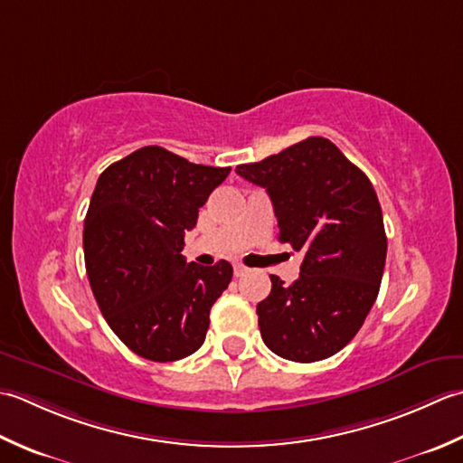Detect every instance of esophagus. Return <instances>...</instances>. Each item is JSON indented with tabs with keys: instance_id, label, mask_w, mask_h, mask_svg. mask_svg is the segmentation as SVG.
<instances>
[{
	"instance_id": "esophagus-1",
	"label": "esophagus",
	"mask_w": 463,
	"mask_h": 463,
	"mask_svg": "<svg viewBox=\"0 0 463 463\" xmlns=\"http://www.w3.org/2000/svg\"><path fill=\"white\" fill-rule=\"evenodd\" d=\"M250 269L245 268V266H241V263H238V266H233V276L235 278H241V276H245V273H248Z\"/></svg>"
}]
</instances>
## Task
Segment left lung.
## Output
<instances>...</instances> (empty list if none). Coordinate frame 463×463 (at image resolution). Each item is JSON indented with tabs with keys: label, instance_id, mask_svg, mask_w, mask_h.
<instances>
[{
	"label": "left lung",
	"instance_id": "obj_1",
	"mask_svg": "<svg viewBox=\"0 0 463 463\" xmlns=\"http://www.w3.org/2000/svg\"><path fill=\"white\" fill-rule=\"evenodd\" d=\"M235 174L266 187L278 240L304 253L299 278H271L261 339L291 362H319L360 332L380 291L388 238L370 179L326 137H307Z\"/></svg>",
	"mask_w": 463,
	"mask_h": 463
}]
</instances>
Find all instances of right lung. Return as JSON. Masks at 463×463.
I'll return each instance as SVG.
<instances>
[{
	"label": "right lung",
	"instance_id": "1",
	"mask_svg": "<svg viewBox=\"0 0 463 463\" xmlns=\"http://www.w3.org/2000/svg\"><path fill=\"white\" fill-rule=\"evenodd\" d=\"M230 172L147 146L98 179L83 222L90 286L113 334L146 360L200 350L210 309L230 286L225 260L200 266L182 256L185 232Z\"/></svg>",
	"mask_w": 463,
	"mask_h": 463
}]
</instances>
